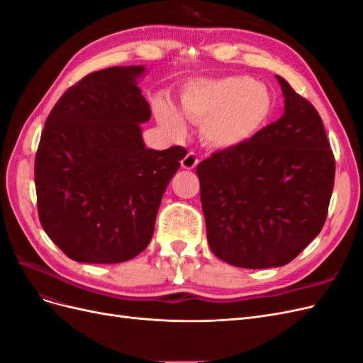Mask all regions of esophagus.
Masks as SVG:
<instances>
[{"mask_svg":"<svg viewBox=\"0 0 363 363\" xmlns=\"http://www.w3.org/2000/svg\"><path fill=\"white\" fill-rule=\"evenodd\" d=\"M196 164H199V157H196V155L194 151H189L188 155H186L183 159H182V167L184 169H194Z\"/></svg>","mask_w":363,"mask_h":363,"instance_id":"34e87169","label":"esophagus"}]
</instances>
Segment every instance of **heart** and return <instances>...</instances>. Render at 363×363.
<instances>
[{
  "label": "heart",
  "instance_id": "b5f03b06",
  "mask_svg": "<svg viewBox=\"0 0 363 363\" xmlns=\"http://www.w3.org/2000/svg\"><path fill=\"white\" fill-rule=\"evenodd\" d=\"M182 111L164 95L156 96L155 115L169 135L186 133V118L201 124L208 144L235 148L255 139L269 123L274 98L263 83L248 75L195 79L186 83L180 96Z\"/></svg>",
  "mask_w": 363,
  "mask_h": 363
}]
</instances>
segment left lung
<instances>
[{"mask_svg": "<svg viewBox=\"0 0 363 363\" xmlns=\"http://www.w3.org/2000/svg\"><path fill=\"white\" fill-rule=\"evenodd\" d=\"M283 116L247 144L199 163L207 242L230 265L283 267L320 235L335 157L316 108L276 75Z\"/></svg>", "mask_w": 363, "mask_h": 363, "instance_id": "1", "label": "left lung"}]
</instances>
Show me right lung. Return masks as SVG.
<instances>
[{"label": "right lung", "instance_id": "right-lung-1", "mask_svg": "<svg viewBox=\"0 0 363 363\" xmlns=\"http://www.w3.org/2000/svg\"><path fill=\"white\" fill-rule=\"evenodd\" d=\"M142 65L86 75L52 107L35 160L40 224L82 263H121L144 251L183 147L147 148L151 118Z\"/></svg>", "mask_w": 363, "mask_h": 363}]
</instances>
